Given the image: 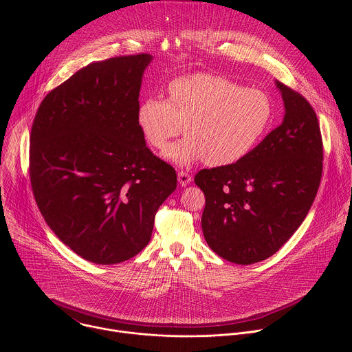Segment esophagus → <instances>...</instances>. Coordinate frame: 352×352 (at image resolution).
Masks as SVG:
<instances>
[{
  "label": "esophagus",
  "instance_id": "34e87169",
  "mask_svg": "<svg viewBox=\"0 0 352 352\" xmlns=\"http://www.w3.org/2000/svg\"><path fill=\"white\" fill-rule=\"evenodd\" d=\"M192 181V177L186 173V171H179L178 173V182L182 185V186H186L189 182Z\"/></svg>",
  "mask_w": 352,
  "mask_h": 352
}]
</instances>
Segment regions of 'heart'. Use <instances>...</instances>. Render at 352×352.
<instances>
[{
    "label": "heart",
    "mask_w": 352,
    "mask_h": 352,
    "mask_svg": "<svg viewBox=\"0 0 352 352\" xmlns=\"http://www.w3.org/2000/svg\"><path fill=\"white\" fill-rule=\"evenodd\" d=\"M274 111L270 97L258 89L221 76L196 74L170 82L168 100L147 97L136 121L146 142L159 150L186 131L164 156L177 166L205 160L221 167L245 159L267 135Z\"/></svg>",
    "instance_id": "obj_1"
}]
</instances>
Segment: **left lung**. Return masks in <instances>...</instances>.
<instances>
[{
	"mask_svg": "<svg viewBox=\"0 0 352 352\" xmlns=\"http://www.w3.org/2000/svg\"><path fill=\"white\" fill-rule=\"evenodd\" d=\"M276 85L285 107L281 125L238 163L195 175L206 197L205 239L236 265L274 255L305 220L320 185L323 143L316 113L304 96Z\"/></svg>",
	"mask_w": 352,
	"mask_h": 352,
	"instance_id": "1",
	"label": "left lung"
}]
</instances>
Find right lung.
<instances>
[{"label": "right lung", "instance_id": "1", "mask_svg": "<svg viewBox=\"0 0 352 352\" xmlns=\"http://www.w3.org/2000/svg\"><path fill=\"white\" fill-rule=\"evenodd\" d=\"M153 57L91 63L50 91L30 132V184L41 216L80 258L125 262L148 243L177 188L175 170L146 146L136 113Z\"/></svg>", "mask_w": 352, "mask_h": 352}]
</instances>
